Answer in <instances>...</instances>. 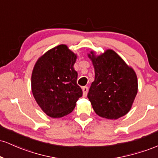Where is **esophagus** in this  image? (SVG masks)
Masks as SVG:
<instances>
[{"mask_svg": "<svg viewBox=\"0 0 158 158\" xmlns=\"http://www.w3.org/2000/svg\"><path fill=\"white\" fill-rule=\"evenodd\" d=\"M81 89H82V92H83V97H85L87 96V94H88V87L85 86V87H82V88H81Z\"/></svg>", "mask_w": 158, "mask_h": 158, "instance_id": "esophagus-1", "label": "esophagus"}]
</instances>
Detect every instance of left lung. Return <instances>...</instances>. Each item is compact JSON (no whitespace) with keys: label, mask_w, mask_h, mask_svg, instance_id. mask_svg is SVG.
<instances>
[{"label":"left lung","mask_w":158,"mask_h":158,"mask_svg":"<svg viewBox=\"0 0 158 158\" xmlns=\"http://www.w3.org/2000/svg\"><path fill=\"white\" fill-rule=\"evenodd\" d=\"M95 72V79L88 98L99 117L117 119L128 113L137 94L138 83L135 71L113 50L96 56L88 53Z\"/></svg>","instance_id":"8db88e82"}]
</instances>
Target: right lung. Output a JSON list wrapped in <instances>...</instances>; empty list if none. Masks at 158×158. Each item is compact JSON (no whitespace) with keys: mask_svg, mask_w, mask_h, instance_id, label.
<instances>
[{"mask_svg":"<svg viewBox=\"0 0 158 158\" xmlns=\"http://www.w3.org/2000/svg\"><path fill=\"white\" fill-rule=\"evenodd\" d=\"M77 58L67 45L60 44L47 51L34 65L32 95L41 110L52 118L71 113L82 96L73 68Z\"/></svg>","mask_w":158,"mask_h":158,"instance_id":"obj_1","label":"right lung"}]
</instances>
